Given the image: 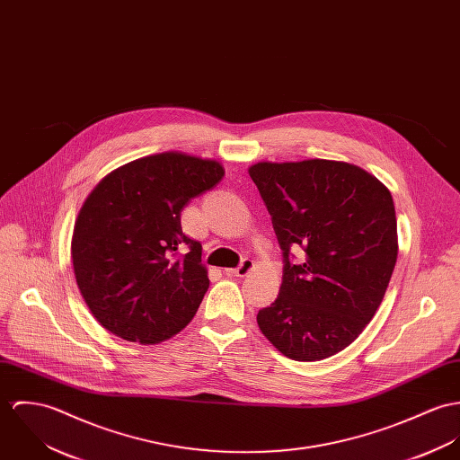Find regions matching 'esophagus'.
<instances>
[{
    "mask_svg": "<svg viewBox=\"0 0 460 460\" xmlns=\"http://www.w3.org/2000/svg\"><path fill=\"white\" fill-rule=\"evenodd\" d=\"M252 268H254V261H252V259H243L238 268H229V270H226V275H231V277H245Z\"/></svg>",
    "mask_w": 460,
    "mask_h": 460,
    "instance_id": "1",
    "label": "esophagus"
}]
</instances>
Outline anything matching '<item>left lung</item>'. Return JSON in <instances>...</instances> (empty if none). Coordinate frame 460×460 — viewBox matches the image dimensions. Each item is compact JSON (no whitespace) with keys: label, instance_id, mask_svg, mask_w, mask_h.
<instances>
[{"label":"left lung","instance_id":"left-lung-1","mask_svg":"<svg viewBox=\"0 0 460 460\" xmlns=\"http://www.w3.org/2000/svg\"><path fill=\"white\" fill-rule=\"evenodd\" d=\"M249 174L284 257L279 296L257 312V324L284 357H333L370 323L392 279L399 252L392 194L337 160L257 162ZM298 246L305 259L295 263L290 249Z\"/></svg>","mask_w":460,"mask_h":460}]
</instances>
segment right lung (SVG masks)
I'll list each match as a JSON object with an SVG mask.
<instances>
[{
	"instance_id": "1",
	"label": "right lung",
	"mask_w": 460,
	"mask_h": 460,
	"mask_svg": "<svg viewBox=\"0 0 460 460\" xmlns=\"http://www.w3.org/2000/svg\"><path fill=\"white\" fill-rule=\"evenodd\" d=\"M222 178L217 160L165 152L114 169L93 189L74 226L72 262L105 330L146 346L192 321L209 279L181 211Z\"/></svg>"
}]
</instances>
